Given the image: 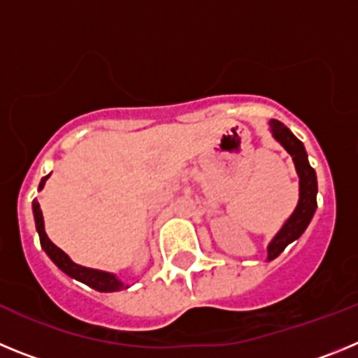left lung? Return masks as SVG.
<instances>
[{
    "label": "left lung",
    "mask_w": 358,
    "mask_h": 358,
    "mask_svg": "<svg viewBox=\"0 0 358 358\" xmlns=\"http://www.w3.org/2000/svg\"><path fill=\"white\" fill-rule=\"evenodd\" d=\"M268 131L274 140L289 152L296 166L297 177H299V199H297L296 208L267 245V262H271L280 256L289 243L299 238L308 227L317 208V177H315V170L308 163L305 145L297 140L287 125L278 120H268Z\"/></svg>",
    "instance_id": "8db88e82"
}]
</instances>
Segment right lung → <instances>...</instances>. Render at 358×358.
<instances>
[{"instance_id":"obj_1","label":"right lung","mask_w":358,"mask_h":358,"mask_svg":"<svg viewBox=\"0 0 358 358\" xmlns=\"http://www.w3.org/2000/svg\"><path fill=\"white\" fill-rule=\"evenodd\" d=\"M50 177V173L46 177H43L39 182V192L44 188L46 185V179ZM31 210H34V220H36V229L39 233V240H41V248L44 249V252L50 256V260L57 265V267L61 268L62 273L68 274L69 278L73 280L80 281V283H85L91 289L98 290V292H118V290L129 289L127 283H123L116 274L113 273H106V271H98V268H90L84 267V265H78L66 255L62 249H59L52 240L48 238L46 235V231H44V218H43V211H41L39 202L37 199L31 204Z\"/></svg>"}]
</instances>
